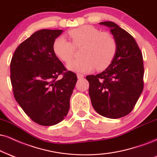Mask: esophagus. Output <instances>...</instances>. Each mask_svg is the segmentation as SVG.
I'll list each match as a JSON object with an SVG mask.
<instances>
[{"instance_id":"1","label":"esophagus","mask_w":157,"mask_h":157,"mask_svg":"<svg viewBox=\"0 0 157 157\" xmlns=\"http://www.w3.org/2000/svg\"><path fill=\"white\" fill-rule=\"evenodd\" d=\"M84 76V74H82V73H77V77H78V78H82Z\"/></svg>"}]
</instances>
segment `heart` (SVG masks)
<instances>
[{"label":"heart","mask_w":157,"mask_h":157,"mask_svg":"<svg viewBox=\"0 0 157 157\" xmlns=\"http://www.w3.org/2000/svg\"><path fill=\"white\" fill-rule=\"evenodd\" d=\"M72 42L64 36H59L53 43V51L57 57L68 63L74 55L75 46H84L83 57L71 62L67 67L75 72H88L96 67L104 70L113 61L117 49L115 38L111 33L102 32L92 25H84L69 30Z\"/></svg>","instance_id":"heart-1"}]
</instances>
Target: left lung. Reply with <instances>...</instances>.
I'll use <instances>...</instances> for the list:
<instances>
[{
    "instance_id": "obj_1",
    "label": "left lung",
    "mask_w": 157,
    "mask_h": 157,
    "mask_svg": "<svg viewBox=\"0 0 157 157\" xmlns=\"http://www.w3.org/2000/svg\"><path fill=\"white\" fill-rule=\"evenodd\" d=\"M100 25L110 28L117 44L115 57L102 73L86 77L94 109L110 119H119L134 108L144 90L143 55L135 38L112 22Z\"/></svg>"
}]
</instances>
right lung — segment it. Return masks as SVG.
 <instances>
[{"label":"right lung","mask_w":157,"mask_h":157,"mask_svg":"<svg viewBox=\"0 0 157 157\" xmlns=\"http://www.w3.org/2000/svg\"><path fill=\"white\" fill-rule=\"evenodd\" d=\"M62 32L36 31L19 44L11 58V82L15 100L40 125L57 124L66 117L77 82L76 74L67 71L53 51L54 41Z\"/></svg>","instance_id":"obj_1"}]
</instances>
